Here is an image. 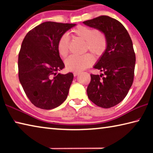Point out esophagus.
I'll return each mask as SVG.
<instances>
[{
	"label": "esophagus",
	"instance_id": "1",
	"mask_svg": "<svg viewBox=\"0 0 153 153\" xmlns=\"http://www.w3.org/2000/svg\"><path fill=\"white\" fill-rule=\"evenodd\" d=\"M79 72H78V71H75V72H74V76L76 77V76H77V75H79Z\"/></svg>",
	"mask_w": 153,
	"mask_h": 153
}]
</instances>
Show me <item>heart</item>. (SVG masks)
<instances>
[{"label":"heart","instance_id":"heart-1","mask_svg":"<svg viewBox=\"0 0 153 153\" xmlns=\"http://www.w3.org/2000/svg\"><path fill=\"white\" fill-rule=\"evenodd\" d=\"M76 37L86 42V48L97 55H101L107 48V40L105 35L99 31L89 27L78 25L72 30ZM69 39L66 34L62 35L57 42V51L62 57H66L69 53ZM94 58L90 54L83 56H70L67 58L65 65L66 69L70 71H81L91 66Z\"/></svg>","mask_w":153,"mask_h":153}]
</instances>
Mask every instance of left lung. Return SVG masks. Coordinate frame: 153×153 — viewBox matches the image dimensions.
Returning <instances> with one entry per match:
<instances>
[{"label":"left lung","instance_id":"1","mask_svg":"<svg viewBox=\"0 0 153 153\" xmlns=\"http://www.w3.org/2000/svg\"><path fill=\"white\" fill-rule=\"evenodd\" d=\"M83 24L104 33L107 43L94 65L103 74L90 75L88 97L98 107L111 108L122 101L132 85L136 63L132 41L125 27L108 16L102 15Z\"/></svg>","mask_w":153,"mask_h":153}]
</instances>
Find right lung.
<instances>
[{"label":"right lung","instance_id":"right-lung-1","mask_svg":"<svg viewBox=\"0 0 153 153\" xmlns=\"http://www.w3.org/2000/svg\"><path fill=\"white\" fill-rule=\"evenodd\" d=\"M76 24L46 22L25 36L18 57L19 79L33 105L53 109L66 100L74 74H57L65 65L57 51L62 35Z\"/></svg>","mask_w":153,"mask_h":153}]
</instances>
